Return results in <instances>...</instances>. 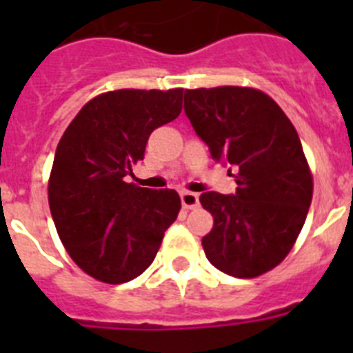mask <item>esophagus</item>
Returning a JSON list of instances; mask_svg holds the SVG:
<instances>
[{"mask_svg": "<svg viewBox=\"0 0 353 353\" xmlns=\"http://www.w3.org/2000/svg\"><path fill=\"white\" fill-rule=\"evenodd\" d=\"M180 201H182V207L187 208V210L198 208V205H199L198 194H196V192H191V191L180 192Z\"/></svg>", "mask_w": 353, "mask_h": 353, "instance_id": "1", "label": "esophagus"}]
</instances>
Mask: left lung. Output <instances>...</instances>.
<instances>
[{
    "label": "left lung",
    "mask_w": 353,
    "mask_h": 353,
    "mask_svg": "<svg viewBox=\"0 0 353 353\" xmlns=\"http://www.w3.org/2000/svg\"><path fill=\"white\" fill-rule=\"evenodd\" d=\"M183 109L215 161L235 168L233 196H199L214 217L201 239L208 261L228 276L269 272L292 251L313 198L301 139L274 99L249 86L185 90Z\"/></svg>",
    "instance_id": "1"
}]
</instances>
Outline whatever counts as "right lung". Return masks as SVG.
<instances>
[{"label":"right lung","mask_w":353,"mask_h":353,"mask_svg":"<svg viewBox=\"0 0 353 353\" xmlns=\"http://www.w3.org/2000/svg\"><path fill=\"white\" fill-rule=\"evenodd\" d=\"M182 88L114 90L93 97L61 136L48 196L56 232L83 272L108 285L148 269L180 212L173 189L127 183L150 134L182 111Z\"/></svg>","instance_id":"obj_1"}]
</instances>
